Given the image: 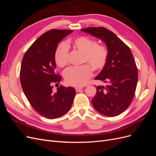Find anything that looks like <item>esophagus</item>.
Masks as SVG:
<instances>
[{
	"label": "esophagus",
	"mask_w": 156,
	"mask_h": 156,
	"mask_svg": "<svg viewBox=\"0 0 156 156\" xmlns=\"http://www.w3.org/2000/svg\"><path fill=\"white\" fill-rule=\"evenodd\" d=\"M83 88V87H75V90H76V92H79Z\"/></svg>",
	"instance_id": "esophagus-1"
}]
</instances>
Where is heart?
Masks as SVG:
<instances>
[{"mask_svg": "<svg viewBox=\"0 0 156 156\" xmlns=\"http://www.w3.org/2000/svg\"><path fill=\"white\" fill-rule=\"evenodd\" d=\"M71 44L83 52V62L87 63L80 66L68 68L64 73L67 84L72 86H83L92 76V69L101 70L105 67L108 58V50L103 45L98 44L92 39L87 36H79L71 41ZM69 50L68 46L62 42L56 47L55 60L60 67H64L68 63Z\"/></svg>", "mask_w": 156, "mask_h": 156, "instance_id": "heart-1", "label": "heart"}]
</instances>
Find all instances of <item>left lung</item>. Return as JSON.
<instances>
[{"label": "left lung", "mask_w": 156, "mask_h": 156, "mask_svg": "<svg viewBox=\"0 0 156 156\" xmlns=\"http://www.w3.org/2000/svg\"><path fill=\"white\" fill-rule=\"evenodd\" d=\"M81 30L103 40L108 49L105 67L95 78L105 85L96 87L92 105L103 115H119L131 104L137 84V67L133 54L128 46L106 28L88 27Z\"/></svg>", "instance_id": "left-lung-1"}]
</instances>
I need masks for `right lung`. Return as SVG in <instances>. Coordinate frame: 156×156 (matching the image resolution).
I'll list each match as a JSON object with an SVG mask.
<instances>
[{"label": "right lung", "mask_w": 156, "mask_h": 156, "mask_svg": "<svg viewBox=\"0 0 156 156\" xmlns=\"http://www.w3.org/2000/svg\"><path fill=\"white\" fill-rule=\"evenodd\" d=\"M70 30L52 29L40 36L23 56L20 69L23 90L33 108L48 119L64 115L72 105L75 88L58 86L61 76L56 72L55 52L58 44L72 33Z\"/></svg>", "instance_id": "1"}]
</instances>
